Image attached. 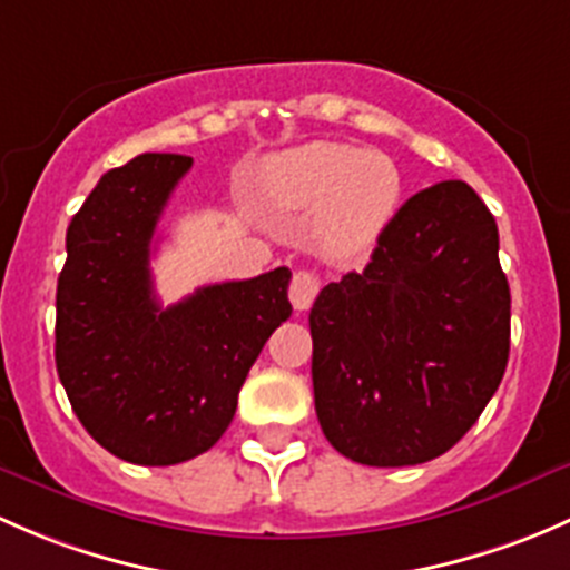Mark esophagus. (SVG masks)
<instances>
[{
  "mask_svg": "<svg viewBox=\"0 0 570 570\" xmlns=\"http://www.w3.org/2000/svg\"><path fill=\"white\" fill-rule=\"evenodd\" d=\"M322 289V278L311 269H297L292 275V284H289V301L295 305V311H308L314 305L316 295Z\"/></svg>",
  "mask_w": 570,
  "mask_h": 570,
  "instance_id": "obj_1",
  "label": "esophagus"
}]
</instances>
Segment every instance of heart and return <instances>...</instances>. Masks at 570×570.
Returning <instances> with one entry per match:
<instances>
[{"mask_svg":"<svg viewBox=\"0 0 570 570\" xmlns=\"http://www.w3.org/2000/svg\"><path fill=\"white\" fill-rule=\"evenodd\" d=\"M269 202L308 213L311 237L325 259L352 265L371 254L401 199V171L387 155L338 141H308L267 164Z\"/></svg>","mask_w":570,"mask_h":570,"instance_id":"1","label":"heart"}]
</instances>
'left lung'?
<instances>
[{
  "mask_svg": "<svg viewBox=\"0 0 570 570\" xmlns=\"http://www.w3.org/2000/svg\"><path fill=\"white\" fill-rule=\"evenodd\" d=\"M494 215L461 179L401 205L363 273L311 308L314 404L327 442L368 466L451 451L500 387L511 289Z\"/></svg>",
  "mask_w": 570,
  "mask_h": 570,
  "instance_id": "8db88e82",
  "label": "left lung"
}]
</instances>
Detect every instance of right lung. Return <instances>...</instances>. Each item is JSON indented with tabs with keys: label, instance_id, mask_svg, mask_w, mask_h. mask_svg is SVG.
<instances>
[{
	"label": "right lung",
	"instance_id": "right-lung-1",
	"mask_svg": "<svg viewBox=\"0 0 570 570\" xmlns=\"http://www.w3.org/2000/svg\"><path fill=\"white\" fill-rule=\"evenodd\" d=\"M188 155L106 171L68 226L57 281V374L81 426L117 459L169 466L209 451L265 341L289 320V267L202 286L160 308L153 237Z\"/></svg>",
	"mask_w": 570,
	"mask_h": 570
}]
</instances>
